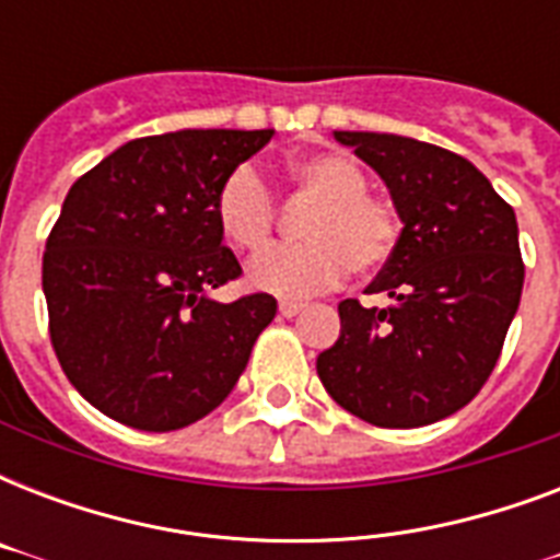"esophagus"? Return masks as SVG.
Listing matches in <instances>:
<instances>
[{
  "label": "esophagus",
  "mask_w": 560,
  "mask_h": 560,
  "mask_svg": "<svg viewBox=\"0 0 560 560\" xmlns=\"http://www.w3.org/2000/svg\"><path fill=\"white\" fill-rule=\"evenodd\" d=\"M299 311H302V302H281V305H279V314L288 316V319H290V316H296Z\"/></svg>",
  "instance_id": "1"
}]
</instances>
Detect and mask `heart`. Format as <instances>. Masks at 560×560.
I'll return each mask as SVG.
<instances>
[{
    "instance_id": "1",
    "label": "heart",
    "mask_w": 560,
    "mask_h": 560,
    "mask_svg": "<svg viewBox=\"0 0 560 560\" xmlns=\"http://www.w3.org/2000/svg\"><path fill=\"white\" fill-rule=\"evenodd\" d=\"M299 191L314 197L305 244L270 246L246 267L255 290L279 299H305L334 288L351 272H372L389 261L400 237L398 211L369 194L366 171L349 153H311L293 165ZM214 218L229 244L244 253L261 249L276 226V200L253 165H237L220 183Z\"/></svg>"
}]
</instances>
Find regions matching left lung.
<instances>
[{
  "label": "left lung",
  "instance_id": "1",
  "mask_svg": "<svg viewBox=\"0 0 560 560\" xmlns=\"http://www.w3.org/2000/svg\"><path fill=\"white\" fill-rule=\"evenodd\" d=\"M334 139L386 183L404 229L369 284L392 305L340 302V340L316 358V374L369 424H433L494 372L523 293L517 218L459 153L395 133Z\"/></svg>",
  "mask_w": 560,
  "mask_h": 560
}]
</instances>
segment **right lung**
Segmentation results:
<instances>
[{
	"label": "right lung",
	"instance_id": "1",
	"mask_svg": "<svg viewBox=\"0 0 560 560\" xmlns=\"http://www.w3.org/2000/svg\"><path fill=\"white\" fill-rule=\"evenodd\" d=\"M272 130H177L121 144L66 194L46 241L51 346L72 386L121 424L168 433L220 407L276 316L241 276L214 197Z\"/></svg>",
	"mask_w": 560,
	"mask_h": 560
}]
</instances>
